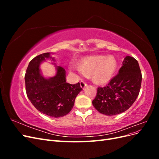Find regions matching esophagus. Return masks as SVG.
Here are the masks:
<instances>
[{
	"instance_id": "1",
	"label": "esophagus",
	"mask_w": 159,
	"mask_h": 159,
	"mask_svg": "<svg viewBox=\"0 0 159 159\" xmlns=\"http://www.w3.org/2000/svg\"><path fill=\"white\" fill-rule=\"evenodd\" d=\"M88 85V84H86L85 82H84V81H81V82H80V86H81V88H82V89H84L85 88V87H86V86Z\"/></svg>"
}]
</instances>
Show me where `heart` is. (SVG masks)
I'll return each instance as SVG.
<instances>
[{"label": "heart", "instance_id": "obj_1", "mask_svg": "<svg viewBox=\"0 0 159 159\" xmlns=\"http://www.w3.org/2000/svg\"><path fill=\"white\" fill-rule=\"evenodd\" d=\"M79 68L70 66L71 70L78 71L87 77L91 76L93 82L103 85L109 83L113 78L117 69V61L113 56H91L80 61Z\"/></svg>", "mask_w": 159, "mask_h": 159}]
</instances>
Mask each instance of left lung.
<instances>
[{
  "label": "left lung",
  "mask_w": 159,
  "mask_h": 159,
  "mask_svg": "<svg viewBox=\"0 0 159 159\" xmlns=\"http://www.w3.org/2000/svg\"><path fill=\"white\" fill-rule=\"evenodd\" d=\"M142 74L138 61L126 56L119 73L103 88H98L92 103L105 115H115L127 110L135 102L140 91Z\"/></svg>",
  "instance_id": "obj_1"
}]
</instances>
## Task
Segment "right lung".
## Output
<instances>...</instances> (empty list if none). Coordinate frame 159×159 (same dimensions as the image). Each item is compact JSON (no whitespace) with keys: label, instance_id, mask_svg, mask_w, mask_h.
<instances>
[{"label":"right lung","instance_id":"add662e5","mask_svg":"<svg viewBox=\"0 0 159 159\" xmlns=\"http://www.w3.org/2000/svg\"><path fill=\"white\" fill-rule=\"evenodd\" d=\"M46 58L54 61L47 52L36 56L30 61L25 76L28 99L40 112L52 117H60L70 113L75 98L82 88L80 84L66 82V70L56 66V74L50 78L42 75L40 64Z\"/></svg>","mask_w":159,"mask_h":159}]
</instances>
